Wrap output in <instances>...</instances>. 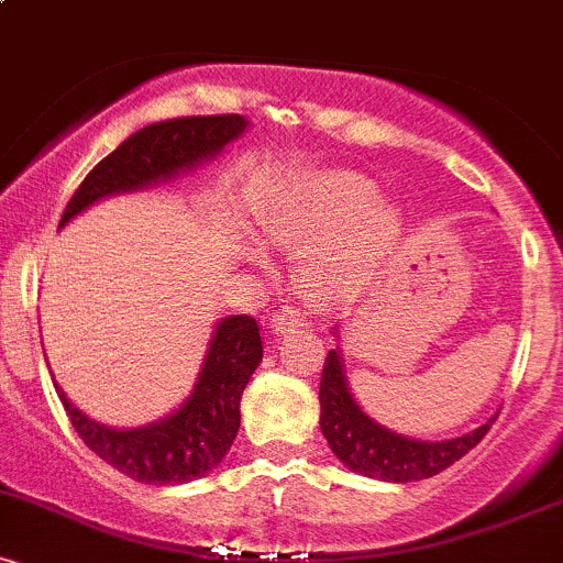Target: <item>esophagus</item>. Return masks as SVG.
Returning <instances> with one entry per match:
<instances>
[{
	"label": "esophagus",
	"instance_id": "1",
	"mask_svg": "<svg viewBox=\"0 0 563 563\" xmlns=\"http://www.w3.org/2000/svg\"><path fill=\"white\" fill-rule=\"evenodd\" d=\"M309 312L303 307H296V303H286L283 309H277L273 314V328L275 331H288V328H299L307 322Z\"/></svg>",
	"mask_w": 563,
	"mask_h": 563
}]
</instances>
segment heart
<instances>
[{
    "label": "heart",
    "instance_id": "heart-1",
    "mask_svg": "<svg viewBox=\"0 0 563 563\" xmlns=\"http://www.w3.org/2000/svg\"><path fill=\"white\" fill-rule=\"evenodd\" d=\"M273 243L312 241L307 277L322 294L365 286L399 238L397 209L376 198V185L354 172H318L296 183L262 217Z\"/></svg>",
    "mask_w": 563,
    "mask_h": 563
}]
</instances>
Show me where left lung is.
I'll return each instance as SVG.
<instances>
[{
	"mask_svg": "<svg viewBox=\"0 0 563 563\" xmlns=\"http://www.w3.org/2000/svg\"><path fill=\"white\" fill-rule=\"evenodd\" d=\"M497 418V416H495ZM487 423L471 431L466 437L448 439V442H418L391 434L384 426L373 423L371 418L360 410L357 402L349 394L344 371H341V357L331 349L322 365L320 378V429L328 444L341 463L357 474L371 476V479L384 482H418L437 476L439 471L461 461L468 450H474L487 434Z\"/></svg>",
	"mask_w": 563,
	"mask_h": 563,
	"instance_id": "obj_1",
	"label": "left lung"
}]
</instances>
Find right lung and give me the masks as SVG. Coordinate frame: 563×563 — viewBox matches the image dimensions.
Returning <instances> with one entry per match:
<instances>
[{
  "mask_svg": "<svg viewBox=\"0 0 563 563\" xmlns=\"http://www.w3.org/2000/svg\"><path fill=\"white\" fill-rule=\"evenodd\" d=\"M243 129L238 113L183 115L140 129L84 177L63 211L60 228L95 200L137 190L214 156ZM260 363V325L251 314H232L217 325L196 391L166 421L129 431L106 429L76 410L60 386L55 389L76 434L108 466L142 484H183L203 476L228 455L241 429L243 389Z\"/></svg>",
  "mask_w": 563,
  "mask_h": 563,
  "instance_id": "1",
  "label": "right lung"
}]
</instances>
